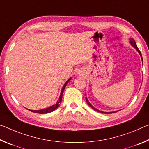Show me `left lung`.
<instances>
[{
    "instance_id": "left-lung-1",
    "label": "left lung",
    "mask_w": 149,
    "mask_h": 149,
    "mask_svg": "<svg viewBox=\"0 0 149 149\" xmlns=\"http://www.w3.org/2000/svg\"><path fill=\"white\" fill-rule=\"evenodd\" d=\"M130 42H131V44H132V45L133 47H134V48L135 49L137 50L138 51V52L139 53V54H140V56H141V58H142V60H143V58H142V55H141V51L139 50V49H138V47H137V45H136V43H135V41L134 40H133V39H130ZM85 99H86V101H87V104H89L93 110H96V111H97V112H101V113H104V114H108V113H114V112H102V111H100V110H97V109H96L95 108H94L93 107V106L90 104L89 103V102L88 101V100H87V98H85ZM118 112V111H117Z\"/></svg>"
}]
</instances>
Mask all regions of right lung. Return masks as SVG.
<instances>
[{
  "instance_id": "add662e5",
  "label": "right lung",
  "mask_w": 149,
  "mask_h": 149,
  "mask_svg": "<svg viewBox=\"0 0 149 149\" xmlns=\"http://www.w3.org/2000/svg\"><path fill=\"white\" fill-rule=\"evenodd\" d=\"M71 79V78L69 79L65 83V84L64 85V86H63L62 91H61V93H60V98L58 100L56 104H55L54 105H52L50 107H49L47 108H45V109H42V110H31L32 112H35V113H38V114H47V113H49V112H53L54 110H55L58 108V107H59V105L60 103L62 102V95H63V92H64V89L65 86H66V85L68 84V82Z\"/></svg>"
}]
</instances>
